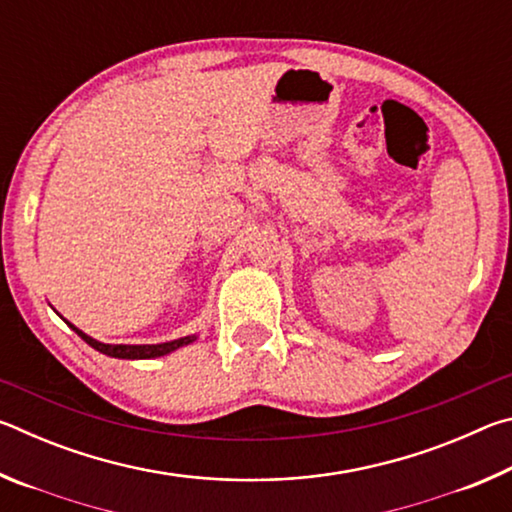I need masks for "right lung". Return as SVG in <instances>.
<instances>
[{
    "mask_svg": "<svg viewBox=\"0 0 512 512\" xmlns=\"http://www.w3.org/2000/svg\"><path fill=\"white\" fill-rule=\"evenodd\" d=\"M65 323H67V320H65ZM67 325L72 327L74 332L90 345V348H94L101 354H108V357H115V359H155V357H164V354H169L173 350L183 348V345H189V343L196 341V334H192V336H183V339L167 341V343H155V345H112V343H101L97 339H92V336L81 332V329L74 327L72 323H67Z\"/></svg>",
    "mask_w": 512,
    "mask_h": 512,
    "instance_id": "obj_1",
    "label": "right lung"
}]
</instances>
